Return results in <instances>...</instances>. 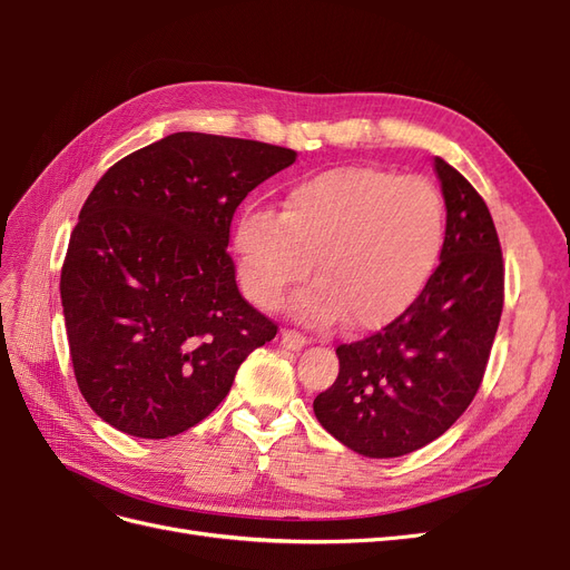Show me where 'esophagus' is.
<instances>
[{"label":"esophagus","mask_w":570,"mask_h":570,"mask_svg":"<svg viewBox=\"0 0 570 570\" xmlns=\"http://www.w3.org/2000/svg\"><path fill=\"white\" fill-rule=\"evenodd\" d=\"M281 342H283V347H287V350H302L304 344H308V337L302 335L299 331H283Z\"/></svg>","instance_id":"esophagus-1"}]
</instances>
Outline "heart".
<instances>
[{"label":"heart","instance_id":"heart-1","mask_svg":"<svg viewBox=\"0 0 570 570\" xmlns=\"http://www.w3.org/2000/svg\"><path fill=\"white\" fill-rule=\"evenodd\" d=\"M444 245V204L423 178L373 166H342L297 180L281 214L237 220L239 278L252 302L278 306L312 268L318 281L295 302L312 323L347 316L377 327L419 297ZM317 264H313V258Z\"/></svg>","mask_w":570,"mask_h":570}]
</instances>
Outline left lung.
<instances>
[{"label":"left lung","instance_id":"1","mask_svg":"<svg viewBox=\"0 0 570 570\" xmlns=\"http://www.w3.org/2000/svg\"><path fill=\"white\" fill-rule=\"evenodd\" d=\"M446 206L440 264L406 312L340 344L318 423L371 459L421 450L450 430L482 383L504 306V258L490 209L454 166L435 159Z\"/></svg>","mask_w":570,"mask_h":570}]
</instances>
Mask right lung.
I'll return each instance as SVG.
<instances>
[{
  "label": "right lung",
  "instance_id": "add662e5",
  "mask_svg": "<svg viewBox=\"0 0 570 570\" xmlns=\"http://www.w3.org/2000/svg\"><path fill=\"white\" fill-rule=\"evenodd\" d=\"M295 159L174 132L99 178L68 243L61 304L78 387L101 421L145 440L180 435L278 333L239 295L226 247L237 206Z\"/></svg>",
  "mask_w": 570,
  "mask_h": 570
}]
</instances>
